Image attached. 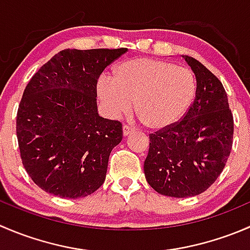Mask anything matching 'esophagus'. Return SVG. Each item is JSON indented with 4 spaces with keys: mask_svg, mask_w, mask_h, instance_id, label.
Here are the masks:
<instances>
[{
    "mask_svg": "<svg viewBox=\"0 0 250 250\" xmlns=\"http://www.w3.org/2000/svg\"><path fill=\"white\" fill-rule=\"evenodd\" d=\"M133 132H134V128L129 127V125H123V135H125V137H128V135L132 134Z\"/></svg>",
    "mask_w": 250,
    "mask_h": 250,
    "instance_id": "obj_1",
    "label": "esophagus"
}]
</instances>
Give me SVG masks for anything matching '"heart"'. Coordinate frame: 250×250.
Here are the masks:
<instances>
[{
  "label": "heart",
  "instance_id": "heart-1",
  "mask_svg": "<svg viewBox=\"0 0 250 250\" xmlns=\"http://www.w3.org/2000/svg\"><path fill=\"white\" fill-rule=\"evenodd\" d=\"M98 95L111 118L135 111L153 130L173 127L186 115L196 95V78L186 67L166 60L135 58L98 81Z\"/></svg>",
  "mask_w": 250,
  "mask_h": 250
}]
</instances>
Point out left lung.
<instances>
[{
	"label": "left lung",
	"instance_id": "left-lung-1",
	"mask_svg": "<svg viewBox=\"0 0 250 250\" xmlns=\"http://www.w3.org/2000/svg\"><path fill=\"white\" fill-rule=\"evenodd\" d=\"M196 76V97L183 120L150 135L144 162L148 185L169 197H192L218 179L232 147L233 117L224 85L195 58L183 55Z\"/></svg>",
	"mask_w": 250,
	"mask_h": 250
}]
</instances>
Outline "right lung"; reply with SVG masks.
Segmentation results:
<instances>
[{
    "instance_id": "obj_1",
    "label": "right lung",
    "mask_w": 250,
    "mask_h": 250,
    "mask_svg": "<svg viewBox=\"0 0 250 250\" xmlns=\"http://www.w3.org/2000/svg\"><path fill=\"white\" fill-rule=\"evenodd\" d=\"M118 49H64L32 76L17 115L22 165L39 188L62 198H82L106 178L122 125L100 117L97 83Z\"/></svg>"
}]
</instances>
